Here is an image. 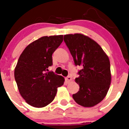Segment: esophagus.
<instances>
[{
    "mask_svg": "<svg viewBox=\"0 0 129 129\" xmlns=\"http://www.w3.org/2000/svg\"><path fill=\"white\" fill-rule=\"evenodd\" d=\"M66 80L67 82H70L72 80V77L71 76H68L66 78Z\"/></svg>",
    "mask_w": 129,
    "mask_h": 129,
    "instance_id": "34e87169",
    "label": "esophagus"
}]
</instances>
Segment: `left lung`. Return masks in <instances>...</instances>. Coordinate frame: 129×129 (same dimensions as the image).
<instances>
[{
  "label": "left lung",
  "mask_w": 129,
  "mask_h": 129,
  "mask_svg": "<svg viewBox=\"0 0 129 129\" xmlns=\"http://www.w3.org/2000/svg\"><path fill=\"white\" fill-rule=\"evenodd\" d=\"M63 40L75 66L82 68L78 72L79 76L75 79L80 89L73 94V99L85 107L95 106L105 98L110 87L109 57L95 41L82 34L65 35Z\"/></svg>",
  "instance_id": "obj_1"
}]
</instances>
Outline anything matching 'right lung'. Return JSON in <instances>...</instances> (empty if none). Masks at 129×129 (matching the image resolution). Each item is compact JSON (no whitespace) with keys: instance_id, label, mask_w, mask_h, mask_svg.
I'll list each match as a JSON object with an SVG mask.
<instances>
[{"instance_id":"right-lung-1","label":"right lung","mask_w":129,"mask_h":129,"mask_svg":"<svg viewBox=\"0 0 129 129\" xmlns=\"http://www.w3.org/2000/svg\"><path fill=\"white\" fill-rule=\"evenodd\" d=\"M63 36H44L27 45L18 60L14 77L18 89L28 104L41 108L51 103L57 88L65 81L61 75L47 72L52 65V54Z\"/></svg>"}]
</instances>
